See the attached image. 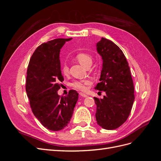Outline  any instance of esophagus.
Here are the masks:
<instances>
[{
	"mask_svg": "<svg viewBox=\"0 0 161 161\" xmlns=\"http://www.w3.org/2000/svg\"><path fill=\"white\" fill-rule=\"evenodd\" d=\"M79 95H80L81 97H88L86 94L83 93V92H80Z\"/></svg>",
	"mask_w": 161,
	"mask_h": 161,
	"instance_id": "1",
	"label": "esophagus"
}]
</instances>
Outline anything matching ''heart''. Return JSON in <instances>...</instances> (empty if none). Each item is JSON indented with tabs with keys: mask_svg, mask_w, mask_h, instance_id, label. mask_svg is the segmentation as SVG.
Listing matches in <instances>:
<instances>
[{
	"mask_svg": "<svg viewBox=\"0 0 161 161\" xmlns=\"http://www.w3.org/2000/svg\"><path fill=\"white\" fill-rule=\"evenodd\" d=\"M76 60H78L80 64L84 67H86L87 65L89 64H92V58L91 57L87 54L86 53H78L76 56ZM62 71L64 75L69 74V69L66 64L62 66ZM90 80H78L75 81L74 83L72 84V86L75 87V88L79 89L81 91H85L86 89V86L90 84Z\"/></svg>",
	"mask_w": 161,
	"mask_h": 161,
	"instance_id": "b5f03b06",
	"label": "heart"
}]
</instances>
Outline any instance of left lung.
Listing matches in <instances>:
<instances>
[{
    "label": "left lung",
    "instance_id": "1",
    "mask_svg": "<svg viewBox=\"0 0 161 161\" xmlns=\"http://www.w3.org/2000/svg\"><path fill=\"white\" fill-rule=\"evenodd\" d=\"M103 64L100 82L95 89L103 91V99L94 97L96 120L103 129L119 128L127 120L134 101V87L128 63L123 52L108 39L101 37L96 43Z\"/></svg>",
    "mask_w": 161,
    "mask_h": 161
}]
</instances>
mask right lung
<instances>
[{"instance_id": "obj_1", "label": "right lung", "mask_w": 161, "mask_h": 161, "mask_svg": "<svg viewBox=\"0 0 161 161\" xmlns=\"http://www.w3.org/2000/svg\"><path fill=\"white\" fill-rule=\"evenodd\" d=\"M72 38H58L42 43L34 52L29 63L26 92L33 113L47 130L59 131L69 123L79 99L70 90L66 96L58 94L62 75L60 52Z\"/></svg>"}]
</instances>
